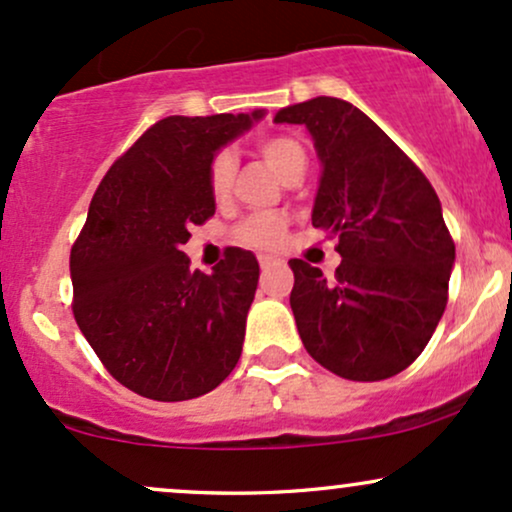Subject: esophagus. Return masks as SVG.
<instances>
[{
    "label": "esophagus",
    "mask_w": 512,
    "mask_h": 512,
    "mask_svg": "<svg viewBox=\"0 0 512 512\" xmlns=\"http://www.w3.org/2000/svg\"><path fill=\"white\" fill-rule=\"evenodd\" d=\"M274 264H279V260H274V257H267V255L260 257V267L262 269H272Z\"/></svg>",
    "instance_id": "esophagus-1"
}]
</instances>
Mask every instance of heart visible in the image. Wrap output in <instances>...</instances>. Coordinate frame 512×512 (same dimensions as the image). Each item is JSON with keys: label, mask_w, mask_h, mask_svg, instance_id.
<instances>
[{"label": "heart", "mask_w": 512, "mask_h": 512, "mask_svg": "<svg viewBox=\"0 0 512 512\" xmlns=\"http://www.w3.org/2000/svg\"><path fill=\"white\" fill-rule=\"evenodd\" d=\"M260 156L272 166L279 178L284 182H291L296 178H303L305 168H308V156H305L303 146L293 142L289 137H269L262 139ZM233 175H236V163H233L231 154H219L211 161L209 168V187L214 199H226L231 192ZM286 223L284 219L272 214H257L245 219L238 226L236 238L238 243L248 245V248H274L281 238H284Z\"/></svg>", "instance_id": "1"}]
</instances>
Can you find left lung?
Here are the masks:
<instances>
[{"mask_svg": "<svg viewBox=\"0 0 512 512\" xmlns=\"http://www.w3.org/2000/svg\"><path fill=\"white\" fill-rule=\"evenodd\" d=\"M276 125H303L320 158L313 226L339 238L327 279L291 260V310L308 354L358 383L392 378L436 332L455 243L426 175L366 113L317 96L281 108Z\"/></svg>", "mask_w": 512, "mask_h": 512, "instance_id": "obj_1", "label": "left lung"}]
</instances>
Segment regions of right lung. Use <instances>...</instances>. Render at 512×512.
<instances>
[{"mask_svg": "<svg viewBox=\"0 0 512 512\" xmlns=\"http://www.w3.org/2000/svg\"><path fill=\"white\" fill-rule=\"evenodd\" d=\"M264 115H170L113 163L91 199L69 260L74 317L110 375L137 395L185 402L236 368L257 257L231 248L204 274L182 245L216 211L214 156Z\"/></svg>", "mask_w": 512, "mask_h": 512, "instance_id": "right-lung-1", "label": "right lung"}]
</instances>
